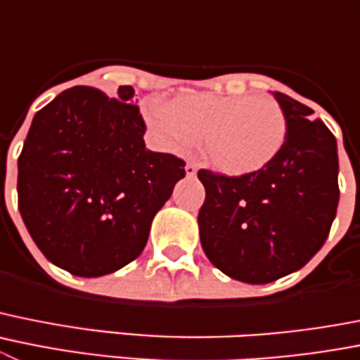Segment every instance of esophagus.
Listing matches in <instances>:
<instances>
[{"label": "esophagus", "instance_id": "obj_1", "mask_svg": "<svg viewBox=\"0 0 360 360\" xmlns=\"http://www.w3.org/2000/svg\"><path fill=\"white\" fill-rule=\"evenodd\" d=\"M196 166H194V164H187L186 166V174L187 176H194V174H196Z\"/></svg>", "mask_w": 360, "mask_h": 360}]
</instances>
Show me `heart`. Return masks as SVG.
I'll return each instance as SVG.
<instances>
[{"mask_svg":"<svg viewBox=\"0 0 360 360\" xmlns=\"http://www.w3.org/2000/svg\"><path fill=\"white\" fill-rule=\"evenodd\" d=\"M144 120L162 146L184 151L203 137L219 173L245 176L268 166L288 137V117L273 98L182 92L144 103Z\"/></svg>","mask_w":360,"mask_h":360,"instance_id":"1","label":"heart"}]
</instances>
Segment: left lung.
Masks as SVG:
<instances>
[{
    "label": "left lung",
    "instance_id": "8db88e82",
    "mask_svg": "<svg viewBox=\"0 0 360 360\" xmlns=\"http://www.w3.org/2000/svg\"><path fill=\"white\" fill-rule=\"evenodd\" d=\"M288 137L266 167L245 176L198 171L205 203L200 240L219 271L269 283L303 268L325 245L339 202L338 143L312 108L273 92Z\"/></svg>",
    "mask_w": 360,
    "mask_h": 360
}]
</instances>
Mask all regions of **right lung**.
<instances>
[{"label": "right lung", "mask_w": 360, "mask_h": 360, "mask_svg": "<svg viewBox=\"0 0 360 360\" xmlns=\"http://www.w3.org/2000/svg\"><path fill=\"white\" fill-rule=\"evenodd\" d=\"M134 89L71 87L34 115L18 160L19 212L46 259L103 276L141 255L186 162L150 151Z\"/></svg>", "instance_id": "obj_1"}]
</instances>
